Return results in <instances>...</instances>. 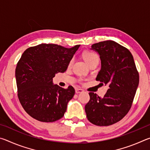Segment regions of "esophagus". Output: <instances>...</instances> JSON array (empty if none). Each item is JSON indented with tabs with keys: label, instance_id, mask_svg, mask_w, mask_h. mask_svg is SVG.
<instances>
[{
	"label": "esophagus",
	"instance_id": "34e87169",
	"mask_svg": "<svg viewBox=\"0 0 150 150\" xmlns=\"http://www.w3.org/2000/svg\"><path fill=\"white\" fill-rule=\"evenodd\" d=\"M83 90L81 89V88H75V93H83Z\"/></svg>",
	"mask_w": 150,
	"mask_h": 150
}]
</instances>
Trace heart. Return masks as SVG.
<instances>
[{
    "mask_svg": "<svg viewBox=\"0 0 150 150\" xmlns=\"http://www.w3.org/2000/svg\"><path fill=\"white\" fill-rule=\"evenodd\" d=\"M83 57L88 65H91V63H95V62L98 63V61H99V57H98V55L95 54V52H91V51H86V52H85L83 54ZM73 62V59H71L69 61V66H71L72 65Z\"/></svg>",
    "mask_w": 150,
    "mask_h": 150,
    "instance_id": "b5f03b06",
    "label": "heart"
}]
</instances>
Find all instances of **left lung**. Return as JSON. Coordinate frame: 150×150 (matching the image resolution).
I'll return each instance as SVG.
<instances>
[{
  "instance_id": "obj_1",
  "label": "left lung",
  "mask_w": 150,
  "mask_h": 150,
  "mask_svg": "<svg viewBox=\"0 0 150 150\" xmlns=\"http://www.w3.org/2000/svg\"><path fill=\"white\" fill-rule=\"evenodd\" d=\"M91 49L100 55L101 69L96 78L109 85L103 98L89 93L85 105L87 118L93 124L106 126L122 120L132 105L139 84V73L132 55L127 48L112 40L94 44Z\"/></svg>"
}]
</instances>
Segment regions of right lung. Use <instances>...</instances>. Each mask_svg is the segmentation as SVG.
Returning <instances> with one entry per match:
<instances>
[{"instance_id": "right-lung-1", "label": "right lung", "mask_w": 150, "mask_h": 150, "mask_svg": "<svg viewBox=\"0 0 150 150\" xmlns=\"http://www.w3.org/2000/svg\"><path fill=\"white\" fill-rule=\"evenodd\" d=\"M79 46L42 44L22 54L15 71L18 97L24 110L35 120L52 122L64 116L75 89L53 85L52 80L55 73L67 70Z\"/></svg>"}]
</instances>
